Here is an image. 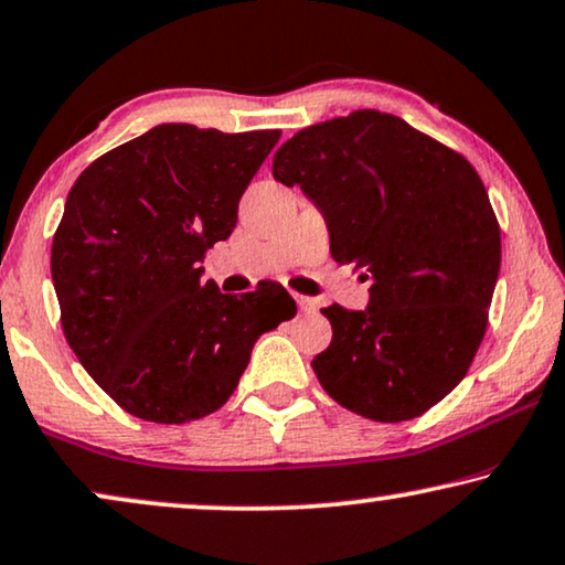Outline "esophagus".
Instances as JSON below:
<instances>
[{
  "instance_id": "obj_1",
  "label": "esophagus",
  "mask_w": 565,
  "mask_h": 565,
  "mask_svg": "<svg viewBox=\"0 0 565 565\" xmlns=\"http://www.w3.org/2000/svg\"><path fill=\"white\" fill-rule=\"evenodd\" d=\"M297 305L301 312H315L317 309V301L312 297H301V294H297Z\"/></svg>"
}]
</instances>
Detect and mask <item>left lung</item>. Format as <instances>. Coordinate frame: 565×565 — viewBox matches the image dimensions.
<instances>
[{"mask_svg":"<svg viewBox=\"0 0 565 565\" xmlns=\"http://www.w3.org/2000/svg\"><path fill=\"white\" fill-rule=\"evenodd\" d=\"M274 179L324 214L332 258L373 279L365 309H322V388L376 423L419 417L458 386L487 332L502 235L479 173L399 117L359 109L286 140Z\"/></svg>","mask_w":565,"mask_h":565,"instance_id":"8db88e82","label":"left lung"}]
</instances>
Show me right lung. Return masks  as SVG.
I'll list each match as a JSON object with an SVG mask.
<instances>
[{"mask_svg": "<svg viewBox=\"0 0 565 565\" xmlns=\"http://www.w3.org/2000/svg\"><path fill=\"white\" fill-rule=\"evenodd\" d=\"M279 135L158 125L71 186L51 248L63 335L130 415L184 425L217 412L256 340L297 315L279 284L230 297L202 281Z\"/></svg>", "mask_w": 565, "mask_h": 565, "instance_id": "add662e5", "label": "right lung"}]
</instances>
